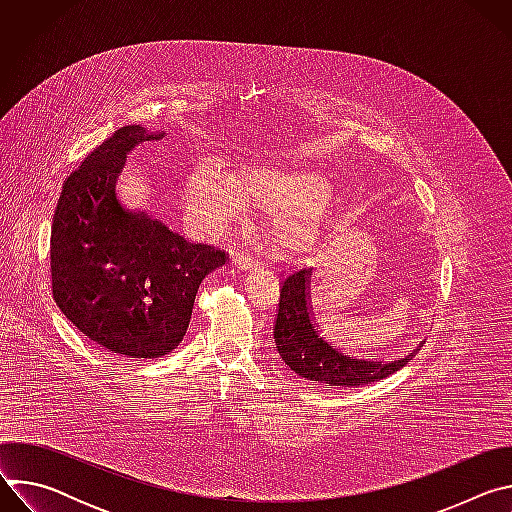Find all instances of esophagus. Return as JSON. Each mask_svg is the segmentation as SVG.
I'll return each mask as SVG.
<instances>
[{
    "label": "esophagus",
    "instance_id": "34e87169",
    "mask_svg": "<svg viewBox=\"0 0 512 512\" xmlns=\"http://www.w3.org/2000/svg\"><path fill=\"white\" fill-rule=\"evenodd\" d=\"M233 265L237 269H243V271H253V269L259 267V263L247 253H233Z\"/></svg>",
    "mask_w": 512,
    "mask_h": 512
}]
</instances>
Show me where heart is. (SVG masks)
Segmentation results:
<instances>
[{
	"label": "heart",
	"mask_w": 512,
	"mask_h": 512,
	"mask_svg": "<svg viewBox=\"0 0 512 512\" xmlns=\"http://www.w3.org/2000/svg\"><path fill=\"white\" fill-rule=\"evenodd\" d=\"M332 196L334 184L322 172L269 160L243 166L233 176L200 164L188 174L184 190L190 221L204 233L239 221L249 204L271 208L269 233L281 249H298L316 237Z\"/></svg>",
	"instance_id": "1"
}]
</instances>
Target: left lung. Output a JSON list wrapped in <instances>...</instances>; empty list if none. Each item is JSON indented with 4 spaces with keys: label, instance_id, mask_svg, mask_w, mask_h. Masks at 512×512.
<instances>
[{
    "label": "left lung",
    "instance_id": "left-lung-1",
    "mask_svg": "<svg viewBox=\"0 0 512 512\" xmlns=\"http://www.w3.org/2000/svg\"><path fill=\"white\" fill-rule=\"evenodd\" d=\"M310 275V269L304 267L283 277L273 326L275 348L296 375L326 389L371 385L403 369L417 354L419 348L401 360L377 362L350 356L336 348L314 322L310 308Z\"/></svg>",
    "mask_w": 512,
    "mask_h": 512
}]
</instances>
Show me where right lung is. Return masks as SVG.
<instances>
[{
	"label": "right lung",
	"instance_id": "1",
	"mask_svg": "<svg viewBox=\"0 0 512 512\" xmlns=\"http://www.w3.org/2000/svg\"><path fill=\"white\" fill-rule=\"evenodd\" d=\"M158 137L141 125L119 127L66 176L52 218L56 306L89 340L127 358L172 352L202 279L229 259L119 202L115 182L127 154Z\"/></svg>",
	"mask_w": 512,
	"mask_h": 512
}]
</instances>
